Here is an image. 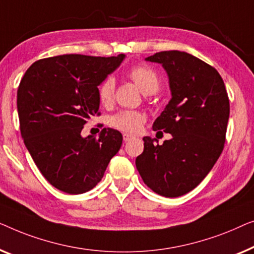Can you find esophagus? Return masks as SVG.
Returning <instances> with one entry per match:
<instances>
[{
	"mask_svg": "<svg viewBox=\"0 0 254 254\" xmlns=\"http://www.w3.org/2000/svg\"><path fill=\"white\" fill-rule=\"evenodd\" d=\"M131 139H133V135H131V134H128V133H124L123 134V140L124 141H128V140H131Z\"/></svg>",
	"mask_w": 254,
	"mask_h": 254,
	"instance_id": "34e87169",
	"label": "esophagus"
}]
</instances>
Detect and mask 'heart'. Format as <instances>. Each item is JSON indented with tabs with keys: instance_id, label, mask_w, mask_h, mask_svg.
Listing matches in <instances>:
<instances>
[{
	"instance_id": "1",
	"label": "heart",
	"mask_w": 254,
	"mask_h": 254,
	"mask_svg": "<svg viewBox=\"0 0 254 254\" xmlns=\"http://www.w3.org/2000/svg\"><path fill=\"white\" fill-rule=\"evenodd\" d=\"M127 76L137 85L144 94H154L160 88V77L153 67L148 65H138L128 71ZM115 91V79L108 77L103 80L99 87V100L102 105H109L113 101ZM145 116L139 112H121L110 119V124L114 127L127 133H137L140 130Z\"/></svg>"
}]
</instances>
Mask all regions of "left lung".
Wrapping results in <instances>:
<instances>
[{
    "instance_id": "left-lung-1",
    "label": "left lung",
    "mask_w": 254,
    "mask_h": 254,
    "mask_svg": "<svg viewBox=\"0 0 254 254\" xmlns=\"http://www.w3.org/2000/svg\"><path fill=\"white\" fill-rule=\"evenodd\" d=\"M145 60L161 64L168 74L171 99L153 130L171 139L159 145L158 139L142 138L135 167L155 193L180 197L201 183L222 153L229 99L220 73L189 53L161 52Z\"/></svg>"
}]
</instances>
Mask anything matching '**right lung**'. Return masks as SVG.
I'll return each mask as SVG.
<instances>
[{"mask_svg": "<svg viewBox=\"0 0 254 254\" xmlns=\"http://www.w3.org/2000/svg\"><path fill=\"white\" fill-rule=\"evenodd\" d=\"M126 55L78 54L39 60L28 67L17 92L21 138L44 177L59 190L80 194L101 181L122 146V133L102 128L99 138L83 137L99 114V85Z\"/></svg>", "mask_w": 254, "mask_h": 254, "instance_id": "right-lung-1", "label": "right lung"}]
</instances>
